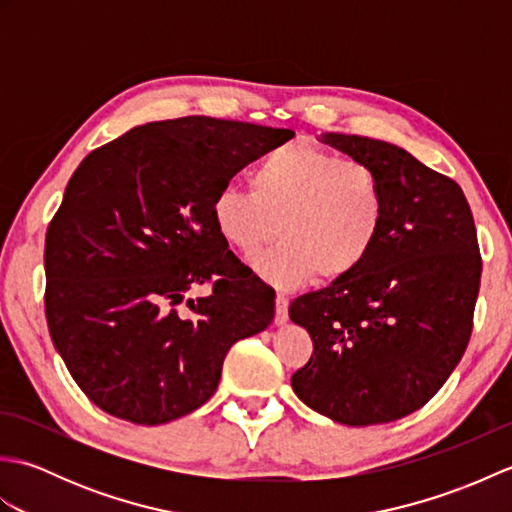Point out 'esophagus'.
Returning a JSON list of instances; mask_svg holds the SVG:
<instances>
[{"mask_svg":"<svg viewBox=\"0 0 512 512\" xmlns=\"http://www.w3.org/2000/svg\"><path fill=\"white\" fill-rule=\"evenodd\" d=\"M288 321V299L284 295H277L275 299V323L284 325Z\"/></svg>","mask_w":512,"mask_h":512,"instance_id":"34e87169","label":"esophagus"}]
</instances>
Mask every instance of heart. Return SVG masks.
Wrapping results in <instances>:
<instances>
[{"label":"heart","mask_w":512,"mask_h":512,"mask_svg":"<svg viewBox=\"0 0 512 512\" xmlns=\"http://www.w3.org/2000/svg\"><path fill=\"white\" fill-rule=\"evenodd\" d=\"M385 213L383 180L367 162L310 143L273 149L250 173V191L226 184L211 200L215 231L237 253L281 235L250 262L279 288L352 275L376 248Z\"/></svg>","instance_id":"heart-1"}]
</instances>
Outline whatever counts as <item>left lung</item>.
Returning <instances> with one entry per match:
<instances>
[{
    "label": "left lung",
    "instance_id": "8db88e82",
    "mask_svg": "<svg viewBox=\"0 0 512 512\" xmlns=\"http://www.w3.org/2000/svg\"><path fill=\"white\" fill-rule=\"evenodd\" d=\"M383 180L385 226L365 264L290 303L314 352L295 394L350 427L420 409L460 363L473 330L482 257L460 184L385 140L323 134Z\"/></svg>",
    "mask_w": 512,
    "mask_h": 512
}]
</instances>
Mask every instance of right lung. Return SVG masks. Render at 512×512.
Listing matches in <instances>:
<instances>
[{
    "label": "right lung",
    "instance_id": "1",
    "mask_svg": "<svg viewBox=\"0 0 512 512\" xmlns=\"http://www.w3.org/2000/svg\"><path fill=\"white\" fill-rule=\"evenodd\" d=\"M295 136L209 116L129 129L83 162L46 233V319L96 407L136 424L209 400L231 345L266 330L275 290L217 235L213 195ZM209 283V298L183 295Z\"/></svg>",
    "mask_w": 512,
    "mask_h": 512
}]
</instances>
